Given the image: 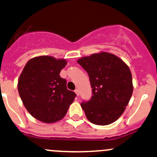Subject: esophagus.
I'll list each match as a JSON object with an SVG mask.
<instances>
[{"instance_id": "1", "label": "esophagus", "mask_w": 157, "mask_h": 157, "mask_svg": "<svg viewBox=\"0 0 157 157\" xmlns=\"http://www.w3.org/2000/svg\"><path fill=\"white\" fill-rule=\"evenodd\" d=\"M75 93H76V94H77V96H79L80 95V91H79V89H75Z\"/></svg>"}]
</instances>
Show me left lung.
<instances>
[{"mask_svg": "<svg viewBox=\"0 0 157 157\" xmlns=\"http://www.w3.org/2000/svg\"><path fill=\"white\" fill-rule=\"evenodd\" d=\"M87 72L92 96L81 103L87 119L94 124L108 125L123 114L132 94L130 68L120 58L106 52L77 60Z\"/></svg>", "mask_w": 157, "mask_h": 157, "instance_id": "left-lung-1", "label": "left lung"}]
</instances>
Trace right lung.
Segmentation results:
<instances>
[{
    "label": "right lung",
    "mask_w": 157,
    "mask_h": 157,
    "mask_svg": "<svg viewBox=\"0 0 157 157\" xmlns=\"http://www.w3.org/2000/svg\"><path fill=\"white\" fill-rule=\"evenodd\" d=\"M65 59L41 56L29 60L19 77L18 90L29 113L45 123H53L66 115L76 94L68 90L59 76Z\"/></svg>",
    "instance_id": "right-lung-1"
}]
</instances>
